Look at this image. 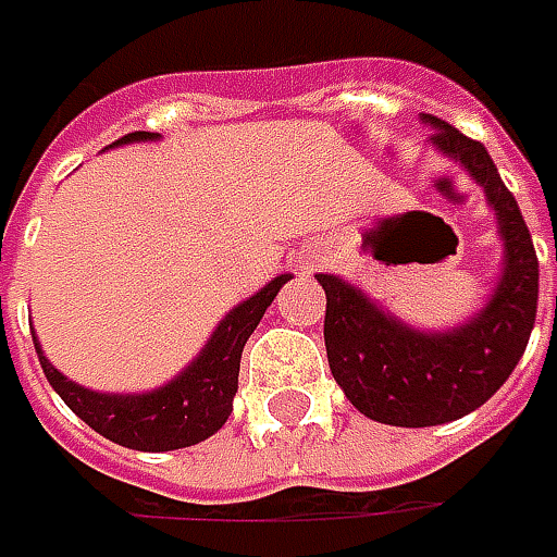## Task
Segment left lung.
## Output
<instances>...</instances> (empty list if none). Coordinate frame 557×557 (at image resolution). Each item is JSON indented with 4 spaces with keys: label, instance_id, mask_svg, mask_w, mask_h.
I'll list each match as a JSON object with an SVG mask.
<instances>
[{
    "label": "left lung",
    "instance_id": "left-lung-1",
    "mask_svg": "<svg viewBox=\"0 0 557 557\" xmlns=\"http://www.w3.org/2000/svg\"><path fill=\"white\" fill-rule=\"evenodd\" d=\"M421 120L434 126L431 145L483 185L499 220L505 263L486 307L453 332H416L344 278L315 275L325 288V350L334 381L362 416L394 428L446 424L483 406L524 356L540 300L533 238L493 158L446 120Z\"/></svg>",
    "mask_w": 557,
    "mask_h": 557
}]
</instances>
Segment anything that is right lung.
Instances as JSON below:
<instances>
[{"label": "right lung", "instance_id": "obj_1", "mask_svg": "<svg viewBox=\"0 0 557 557\" xmlns=\"http://www.w3.org/2000/svg\"><path fill=\"white\" fill-rule=\"evenodd\" d=\"M148 139H158V133H129L114 145ZM288 278L290 275H278L267 288L238 304L216 325V332L210 334L201 356L170 384L148 394H96L89 387H79L42 356L39 341H33V347L54 394L101 437L139 453L183 449L213 437L225 424L232 412V399L238 394V369H242V350L247 337L260 325L267 307Z\"/></svg>", "mask_w": 557, "mask_h": 557}]
</instances>
